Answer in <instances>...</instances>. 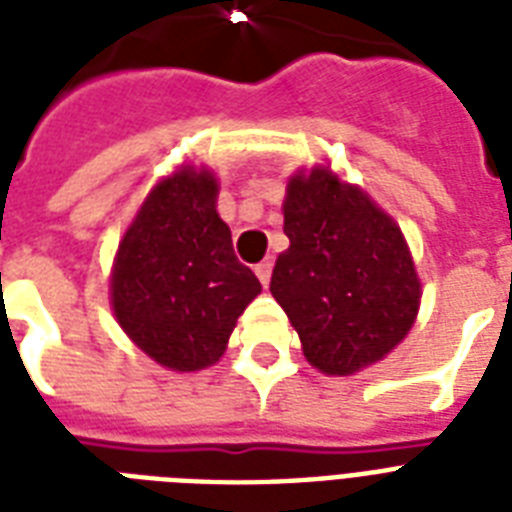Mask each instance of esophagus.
<instances>
[{
  "label": "esophagus",
  "mask_w": 512,
  "mask_h": 512,
  "mask_svg": "<svg viewBox=\"0 0 512 512\" xmlns=\"http://www.w3.org/2000/svg\"><path fill=\"white\" fill-rule=\"evenodd\" d=\"M271 271H273V260H271V257H268V260H263V263L255 265L257 279H260V284H263V287H268V281H271Z\"/></svg>",
  "instance_id": "obj_1"
}]
</instances>
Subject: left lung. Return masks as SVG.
Masks as SVG:
<instances>
[{
    "instance_id": "8db88e82",
    "label": "left lung",
    "mask_w": 512,
    "mask_h": 512,
    "mask_svg": "<svg viewBox=\"0 0 512 512\" xmlns=\"http://www.w3.org/2000/svg\"><path fill=\"white\" fill-rule=\"evenodd\" d=\"M271 295L297 329L305 358L327 374L380 361L412 329L420 279L393 220L329 170L287 185Z\"/></svg>"
}]
</instances>
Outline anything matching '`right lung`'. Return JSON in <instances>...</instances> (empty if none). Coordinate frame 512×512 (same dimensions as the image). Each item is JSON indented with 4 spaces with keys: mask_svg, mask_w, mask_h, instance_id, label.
<instances>
[{
    "mask_svg": "<svg viewBox=\"0 0 512 512\" xmlns=\"http://www.w3.org/2000/svg\"><path fill=\"white\" fill-rule=\"evenodd\" d=\"M215 199L217 180L207 170L183 167L162 180L124 233L111 276L124 332L177 372L215 364L236 319L260 295Z\"/></svg>",
    "mask_w": 512,
    "mask_h": 512,
    "instance_id": "add662e5",
    "label": "right lung"
}]
</instances>
